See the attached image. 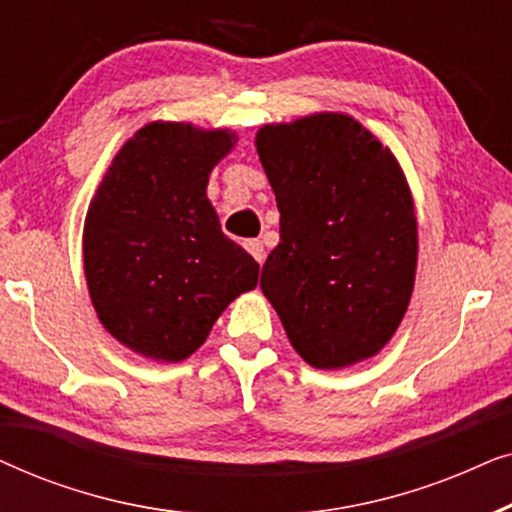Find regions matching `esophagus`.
Returning <instances> with one entry per match:
<instances>
[{
	"label": "esophagus",
	"instance_id": "obj_1",
	"mask_svg": "<svg viewBox=\"0 0 512 512\" xmlns=\"http://www.w3.org/2000/svg\"><path fill=\"white\" fill-rule=\"evenodd\" d=\"M244 247H247L249 254L254 256L258 263L265 261V247H263L261 240H249V242H244Z\"/></svg>",
	"mask_w": 512,
	"mask_h": 512
}]
</instances>
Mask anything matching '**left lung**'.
<instances>
[{
    "instance_id": "left-lung-1",
    "label": "left lung",
    "mask_w": 512,
    "mask_h": 512,
    "mask_svg": "<svg viewBox=\"0 0 512 512\" xmlns=\"http://www.w3.org/2000/svg\"><path fill=\"white\" fill-rule=\"evenodd\" d=\"M256 151L279 209L261 289L289 342L321 370L373 359L417 272L415 202L396 156L342 111L263 125Z\"/></svg>"
}]
</instances>
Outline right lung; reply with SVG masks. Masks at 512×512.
I'll return each mask as SVG.
<instances>
[{"mask_svg":"<svg viewBox=\"0 0 512 512\" xmlns=\"http://www.w3.org/2000/svg\"><path fill=\"white\" fill-rule=\"evenodd\" d=\"M228 128L151 121L111 160L83 223V270L100 324L146 359L177 363L258 282L221 233L209 174L235 149Z\"/></svg>","mask_w":512,"mask_h":512,"instance_id":"add662e5","label":"right lung"}]
</instances>
